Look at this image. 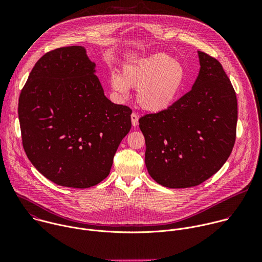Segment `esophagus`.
I'll return each mask as SVG.
<instances>
[{"mask_svg": "<svg viewBox=\"0 0 262 262\" xmlns=\"http://www.w3.org/2000/svg\"><path fill=\"white\" fill-rule=\"evenodd\" d=\"M130 119H132V124L133 126H137L139 123V116L136 113H133L130 115Z\"/></svg>", "mask_w": 262, "mask_h": 262, "instance_id": "esophagus-1", "label": "esophagus"}]
</instances>
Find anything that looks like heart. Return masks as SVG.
I'll use <instances>...</instances> for the list:
<instances>
[{"label":"heart","instance_id":"1","mask_svg":"<svg viewBox=\"0 0 262 262\" xmlns=\"http://www.w3.org/2000/svg\"><path fill=\"white\" fill-rule=\"evenodd\" d=\"M185 80L184 68L165 54H155L124 65L122 76L112 73L110 84L118 96L126 98L129 88L137 89L136 99L148 113H161L178 98Z\"/></svg>","mask_w":262,"mask_h":262}]
</instances>
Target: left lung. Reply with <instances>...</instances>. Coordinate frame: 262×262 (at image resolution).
Listing matches in <instances>:
<instances>
[{"mask_svg":"<svg viewBox=\"0 0 262 262\" xmlns=\"http://www.w3.org/2000/svg\"><path fill=\"white\" fill-rule=\"evenodd\" d=\"M200 70L190 92L168 110L139 119L145 165L170 189L198 185L228 160L235 142L237 101L221 63L198 51Z\"/></svg>","mask_w":262,"mask_h":262,"instance_id":"obj_1","label":"left lung"}]
</instances>
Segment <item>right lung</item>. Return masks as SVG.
<instances>
[{
  "label": "right lung",
  "mask_w": 262,
  "mask_h": 262,
  "mask_svg": "<svg viewBox=\"0 0 262 262\" xmlns=\"http://www.w3.org/2000/svg\"><path fill=\"white\" fill-rule=\"evenodd\" d=\"M95 68L84 47L57 49L37 61L19 95L28 159L67 188L87 189L103 180L132 127V110L105 97Z\"/></svg>",
  "instance_id": "right-lung-1"
}]
</instances>
